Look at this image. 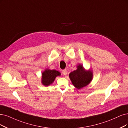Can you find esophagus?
Segmentation results:
<instances>
[{
  "label": "esophagus",
  "mask_w": 128,
  "mask_h": 128,
  "mask_svg": "<svg viewBox=\"0 0 128 128\" xmlns=\"http://www.w3.org/2000/svg\"><path fill=\"white\" fill-rule=\"evenodd\" d=\"M62 73L63 75H66L67 74H68V70H63V71H62Z\"/></svg>",
  "instance_id": "34e87169"
}]
</instances>
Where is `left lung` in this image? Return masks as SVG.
Instances as JSON below:
<instances>
[{
    "label": "left lung",
    "instance_id": "8db88e82",
    "mask_svg": "<svg viewBox=\"0 0 128 128\" xmlns=\"http://www.w3.org/2000/svg\"><path fill=\"white\" fill-rule=\"evenodd\" d=\"M77 69L70 72L69 77L73 86L80 90L88 86L91 83L93 78V74L90 69L86 70L82 64L77 65Z\"/></svg>",
    "mask_w": 128,
    "mask_h": 128
}]
</instances>
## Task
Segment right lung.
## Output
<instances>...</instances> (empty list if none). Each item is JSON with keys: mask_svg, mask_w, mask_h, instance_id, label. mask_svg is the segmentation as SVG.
Returning a JSON list of instances; mask_svg holds the SVG:
<instances>
[{"mask_svg": "<svg viewBox=\"0 0 128 128\" xmlns=\"http://www.w3.org/2000/svg\"><path fill=\"white\" fill-rule=\"evenodd\" d=\"M60 73L58 70L47 68L42 73L41 83L44 86H48L54 82L57 76H60Z\"/></svg>", "mask_w": 128, "mask_h": 128, "instance_id": "add662e5", "label": "right lung"}]
</instances>
